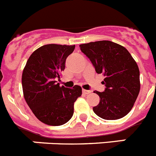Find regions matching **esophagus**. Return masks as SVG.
Returning <instances> with one entry per match:
<instances>
[{"instance_id":"obj_1","label":"esophagus","mask_w":156,"mask_h":156,"mask_svg":"<svg viewBox=\"0 0 156 156\" xmlns=\"http://www.w3.org/2000/svg\"><path fill=\"white\" fill-rule=\"evenodd\" d=\"M83 92L85 94H88L91 93L92 91H91V90H84V89H83Z\"/></svg>"}]
</instances>
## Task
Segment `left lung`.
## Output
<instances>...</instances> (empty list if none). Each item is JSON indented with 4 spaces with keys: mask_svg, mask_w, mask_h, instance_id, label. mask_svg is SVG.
Segmentation results:
<instances>
[{
    "mask_svg": "<svg viewBox=\"0 0 156 156\" xmlns=\"http://www.w3.org/2000/svg\"><path fill=\"white\" fill-rule=\"evenodd\" d=\"M90 59L95 71L105 76L103 92L94 91L100 101L93 108L94 113L107 120L127 115L140 91V72L134 59L124 47L109 41L80 45Z\"/></svg>",
    "mask_w": 156,
    "mask_h": 156,
    "instance_id": "obj_1",
    "label": "left lung"
}]
</instances>
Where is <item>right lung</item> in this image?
I'll use <instances>...</instances> for the list:
<instances>
[{
    "mask_svg": "<svg viewBox=\"0 0 156 156\" xmlns=\"http://www.w3.org/2000/svg\"><path fill=\"white\" fill-rule=\"evenodd\" d=\"M75 45L47 44L33 52L22 76L23 95L37 119L50 126H61L73 115L74 102L82 88L60 87L55 78L64 71L66 58Z\"/></svg>",
    "mask_w": 156,
    "mask_h": 156,
    "instance_id": "1",
    "label": "right lung"
}]
</instances>
